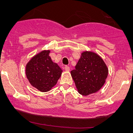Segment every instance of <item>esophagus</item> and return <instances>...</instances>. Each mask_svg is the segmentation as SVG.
<instances>
[{"label": "esophagus", "mask_w": 133, "mask_h": 133, "mask_svg": "<svg viewBox=\"0 0 133 133\" xmlns=\"http://www.w3.org/2000/svg\"><path fill=\"white\" fill-rule=\"evenodd\" d=\"M65 71H70V67H69L68 66H65Z\"/></svg>", "instance_id": "34e87169"}]
</instances>
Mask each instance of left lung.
Segmentation results:
<instances>
[{"label":"left lung","instance_id":"1","mask_svg":"<svg viewBox=\"0 0 133 133\" xmlns=\"http://www.w3.org/2000/svg\"><path fill=\"white\" fill-rule=\"evenodd\" d=\"M108 70L102 59L91 51L82 53L81 59L71 74L78 92L83 96L94 93L105 82Z\"/></svg>","mask_w":133,"mask_h":133}]
</instances>
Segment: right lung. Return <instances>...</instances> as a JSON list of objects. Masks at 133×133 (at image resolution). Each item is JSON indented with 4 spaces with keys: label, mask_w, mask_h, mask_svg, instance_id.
Wrapping results in <instances>:
<instances>
[{
    "label": "right lung",
    "mask_w": 133,
    "mask_h": 133,
    "mask_svg": "<svg viewBox=\"0 0 133 133\" xmlns=\"http://www.w3.org/2000/svg\"><path fill=\"white\" fill-rule=\"evenodd\" d=\"M50 51L34 56L26 66V76L32 87L42 92L50 91L61 76L62 70L49 56Z\"/></svg>",
    "instance_id": "add662e5"
}]
</instances>
